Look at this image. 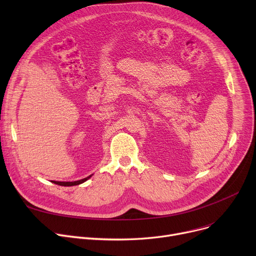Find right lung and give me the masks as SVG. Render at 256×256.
<instances>
[{"instance_id": "1", "label": "right lung", "mask_w": 256, "mask_h": 256, "mask_svg": "<svg viewBox=\"0 0 256 256\" xmlns=\"http://www.w3.org/2000/svg\"><path fill=\"white\" fill-rule=\"evenodd\" d=\"M90 176L86 178H83V180H76V182H55L52 180V182L56 184H59V186H76V184H83L84 182H86L88 178H90Z\"/></svg>"}]
</instances>
